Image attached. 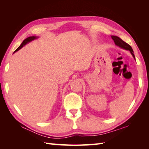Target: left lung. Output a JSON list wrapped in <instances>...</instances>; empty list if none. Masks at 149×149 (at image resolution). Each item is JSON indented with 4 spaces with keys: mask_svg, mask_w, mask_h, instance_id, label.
<instances>
[{
    "mask_svg": "<svg viewBox=\"0 0 149 149\" xmlns=\"http://www.w3.org/2000/svg\"><path fill=\"white\" fill-rule=\"evenodd\" d=\"M111 38H112V40H114V42L115 43V44L117 46L121 48H123L124 49H126V50H129L130 51V53L132 54V56L134 57V58L136 60L135 58V56L134 55V52L133 49L132 48V47H130L129 44H127V43H125V42H124L123 40L120 39L119 37H117V36H114V35H111Z\"/></svg>",
    "mask_w": 149,
    "mask_h": 149,
    "instance_id": "1",
    "label": "left lung"
}]
</instances>
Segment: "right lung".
<instances>
[{
    "mask_svg": "<svg viewBox=\"0 0 149 149\" xmlns=\"http://www.w3.org/2000/svg\"><path fill=\"white\" fill-rule=\"evenodd\" d=\"M38 38V37H37V36H31V37H28V38H26V39H25V40H24L23 42H22V43H21L20 45L17 48V49H16V50H15L14 52H13V53H15L16 52L19 51V49H20L22 47H24L26 44L29 43V42H31V41H33V40H35V39H37V38Z\"/></svg>",
    "mask_w": 149,
    "mask_h": 149,
    "instance_id": "add662e5",
    "label": "right lung"
}]
</instances>
